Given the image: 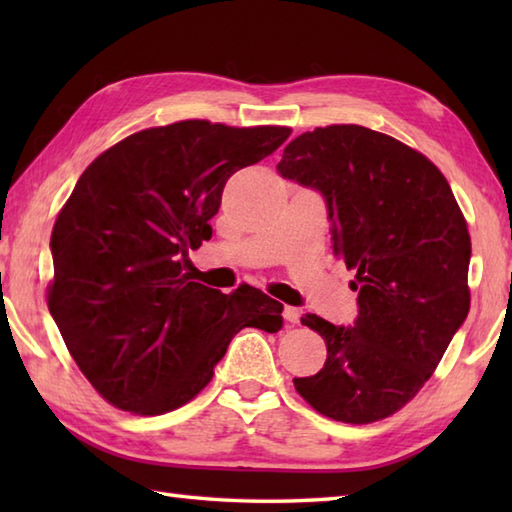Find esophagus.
Segmentation results:
<instances>
[{
    "label": "esophagus",
    "mask_w": 512,
    "mask_h": 512,
    "mask_svg": "<svg viewBox=\"0 0 512 512\" xmlns=\"http://www.w3.org/2000/svg\"><path fill=\"white\" fill-rule=\"evenodd\" d=\"M299 317H301V310L299 308H295V306H286L284 308V319L288 321V323H299Z\"/></svg>",
    "instance_id": "34e87169"
}]
</instances>
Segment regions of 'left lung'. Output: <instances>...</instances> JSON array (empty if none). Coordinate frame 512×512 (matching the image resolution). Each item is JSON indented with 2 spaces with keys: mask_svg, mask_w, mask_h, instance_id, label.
<instances>
[{
  "mask_svg": "<svg viewBox=\"0 0 512 512\" xmlns=\"http://www.w3.org/2000/svg\"><path fill=\"white\" fill-rule=\"evenodd\" d=\"M277 171L323 195L334 255L356 270L358 290L350 328L301 317L328 358L295 387L332 420H383L427 383L469 314L464 215L431 160L361 125L297 136Z\"/></svg>",
  "mask_w": 512,
  "mask_h": 512,
  "instance_id": "left-lung-1",
  "label": "left lung"
}]
</instances>
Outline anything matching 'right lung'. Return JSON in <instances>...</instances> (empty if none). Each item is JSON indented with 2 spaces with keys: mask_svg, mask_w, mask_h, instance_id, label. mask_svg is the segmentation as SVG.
<instances>
[{
  "mask_svg": "<svg viewBox=\"0 0 512 512\" xmlns=\"http://www.w3.org/2000/svg\"><path fill=\"white\" fill-rule=\"evenodd\" d=\"M288 127L180 121L145 129L83 171L52 228L48 308L85 378L114 407L156 416L209 385L233 336L277 332L284 306L189 275L226 180L286 143Z\"/></svg>",
  "mask_w": 512,
  "mask_h": 512,
  "instance_id": "right-lung-1",
  "label": "right lung"
}]
</instances>
